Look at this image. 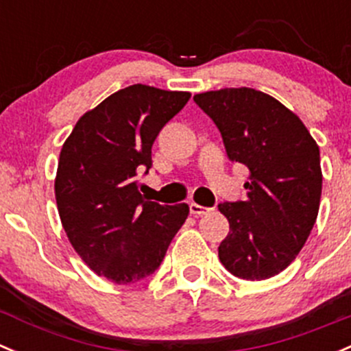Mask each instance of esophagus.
<instances>
[{
  "label": "esophagus",
  "mask_w": 351,
  "mask_h": 351,
  "mask_svg": "<svg viewBox=\"0 0 351 351\" xmlns=\"http://www.w3.org/2000/svg\"><path fill=\"white\" fill-rule=\"evenodd\" d=\"M189 211H191V215H194V217H197V215H206V213H210L211 208L201 206V204H197V203H191V204H189Z\"/></svg>",
  "instance_id": "34e87169"
}]
</instances>
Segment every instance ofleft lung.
<instances>
[{"label": "left lung", "mask_w": 351, "mask_h": 351, "mask_svg": "<svg viewBox=\"0 0 351 351\" xmlns=\"http://www.w3.org/2000/svg\"><path fill=\"white\" fill-rule=\"evenodd\" d=\"M194 102L217 124L228 158L249 169L247 199L218 204L230 223L218 258L242 280L271 278L297 258L317 218V143L292 110L259 90H213Z\"/></svg>", "instance_id": "left-lung-1"}]
</instances>
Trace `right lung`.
<instances>
[{
  "mask_svg": "<svg viewBox=\"0 0 351 351\" xmlns=\"http://www.w3.org/2000/svg\"><path fill=\"white\" fill-rule=\"evenodd\" d=\"M189 99L126 86L83 114L61 148L54 191L62 228L85 265L117 285L154 275L189 215L186 203L158 204L138 189L155 138Z\"/></svg>",
  "mask_w": 351,
  "mask_h": 351,
  "instance_id": "add662e5",
  "label": "right lung"
}]
</instances>
